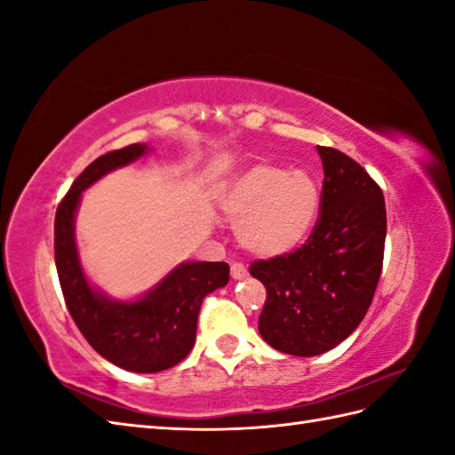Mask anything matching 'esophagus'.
I'll list each match as a JSON object with an SVG mask.
<instances>
[{
	"instance_id": "obj_1",
	"label": "esophagus",
	"mask_w": 455,
	"mask_h": 455,
	"mask_svg": "<svg viewBox=\"0 0 455 455\" xmlns=\"http://www.w3.org/2000/svg\"><path fill=\"white\" fill-rule=\"evenodd\" d=\"M230 275H233V279H236V282H240V279H244L248 275V272L243 264L235 262L233 266H230Z\"/></svg>"
}]
</instances>
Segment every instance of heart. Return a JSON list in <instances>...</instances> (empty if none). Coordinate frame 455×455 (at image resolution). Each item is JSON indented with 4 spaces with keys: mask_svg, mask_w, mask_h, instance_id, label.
<instances>
[{
    "mask_svg": "<svg viewBox=\"0 0 455 455\" xmlns=\"http://www.w3.org/2000/svg\"><path fill=\"white\" fill-rule=\"evenodd\" d=\"M220 209L248 252L277 258L301 246L318 220L321 189L307 170L254 164L230 180Z\"/></svg>",
    "mask_w": 455,
    "mask_h": 455,
    "instance_id": "1",
    "label": "heart"
}]
</instances>
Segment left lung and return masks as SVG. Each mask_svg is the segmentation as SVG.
<instances>
[{"label":"left lung","mask_w":455,"mask_h":455,"mask_svg":"<svg viewBox=\"0 0 455 455\" xmlns=\"http://www.w3.org/2000/svg\"><path fill=\"white\" fill-rule=\"evenodd\" d=\"M324 183L321 217L295 252L250 266L266 287L258 331L275 350L311 357L350 336L381 275L387 215L379 186L344 152L316 147Z\"/></svg>","instance_id":"obj_1"}]
</instances>
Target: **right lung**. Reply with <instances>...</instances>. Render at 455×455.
Listing matches in <instances>:
<instances>
[{"instance_id": "obj_1", "label": "right lung", "mask_w": 455, "mask_h": 455, "mask_svg": "<svg viewBox=\"0 0 455 455\" xmlns=\"http://www.w3.org/2000/svg\"><path fill=\"white\" fill-rule=\"evenodd\" d=\"M150 150L148 144H131L93 160L76 178L54 219V259L68 311L95 352L134 373H156L180 363L196 344L203 299L230 277L225 262H181L142 295L115 299L85 275L76 243L82 193Z\"/></svg>"}]
</instances>
